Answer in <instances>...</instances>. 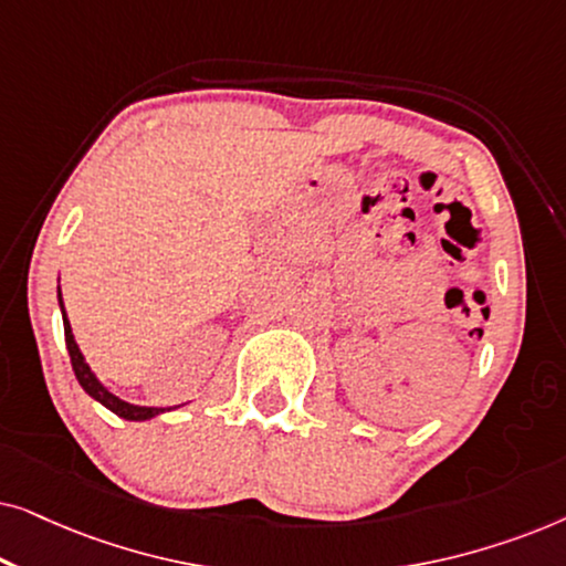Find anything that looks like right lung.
<instances>
[{"label":"right lung","mask_w":566,"mask_h":566,"mask_svg":"<svg viewBox=\"0 0 566 566\" xmlns=\"http://www.w3.org/2000/svg\"><path fill=\"white\" fill-rule=\"evenodd\" d=\"M59 304H61V312H64V301H61V291H59ZM64 337H66V350H69V358H72V368H74L76 381L82 384V389L87 391L92 399H97L99 405H105L107 409H111V412L123 417V420H149V417L165 412V409H157V407L128 405V401L118 399V397H115V394L107 391L105 386L97 381L95 374H92L87 363H84V355L80 353V347H76V343H74L72 324H69V319H66V312H64Z\"/></svg>","instance_id":"right-lung-1"}]
</instances>
